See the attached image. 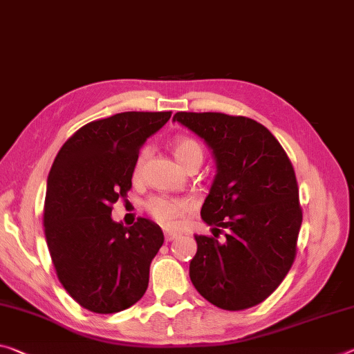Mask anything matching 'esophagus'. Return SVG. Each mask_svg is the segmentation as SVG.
<instances>
[{
	"instance_id": "esophagus-1",
	"label": "esophagus",
	"mask_w": 354,
	"mask_h": 354,
	"mask_svg": "<svg viewBox=\"0 0 354 354\" xmlns=\"http://www.w3.org/2000/svg\"><path fill=\"white\" fill-rule=\"evenodd\" d=\"M164 236H165L167 243H170V241L178 238V233H175V232H164Z\"/></svg>"
}]
</instances>
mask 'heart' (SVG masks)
Returning <instances> with one entry per match:
<instances>
[{
  "instance_id": "1",
  "label": "heart",
  "mask_w": 354,
  "mask_h": 354,
  "mask_svg": "<svg viewBox=\"0 0 354 354\" xmlns=\"http://www.w3.org/2000/svg\"><path fill=\"white\" fill-rule=\"evenodd\" d=\"M173 153H175V157L183 167H186L194 159L203 160V149H201V147L195 140L189 137H179L173 140ZM147 156L148 148H143L138 153L136 165H133V175L136 176H138L140 171H142ZM145 206H147V211L153 216V218H156L160 225L168 228L176 225L187 207L184 201L168 197H153L147 201Z\"/></svg>"
}]
</instances>
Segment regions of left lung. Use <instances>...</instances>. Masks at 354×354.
I'll list each match as a JSON object with an SVG mask.
<instances>
[{
  "label": "left lung",
  "mask_w": 354,
  "mask_h": 354,
  "mask_svg": "<svg viewBox=\"0 0 354 354\" xmlns=\"http://www.w3.org/2000/svg\"><path fill=\"white\" fill-rule=\"evenodd\" d=\"M173 121L211 148L217 175L201 206L214 236H198L190 261L194 287L223 310L265 301L287 276L302 223L299 189L287 153L250 118L178 111ZM226 230V241L216 238Z\"/></svg>",
  "instance_id": "8db88e82"
}]
</instances>
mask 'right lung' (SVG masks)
<instances>
[{"instance_id":"1","label":"right lung","mask_w":354,"mask_h":354,"mask_svg":"<svg viewBox=\"0 0 354 354\" xmlns=\"http://www.w3.org/2000/svg\"><path fill=\"white\" fill-rule=\"evenodd\" d=\"M171 111H124L88 122L59 149L47 179L44 232L61 285L82 307L116 313L142 299L164 244L153 221L111 218L132 187L140 148Z\"/></svg>"}]
</instances>
